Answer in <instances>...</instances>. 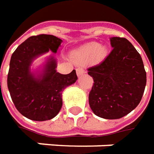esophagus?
I'll return each mask as SVG.
<instances>
[{
    "label": "esophagus",
    "instance_id": "34e87169",
    "mask_svg": "<svg viewBox=\"0 0 154 154\" xmlns=\"http://www.w3.org/2000/svg\"><path fill=\"white\" fill-rule=\"evenodd\" d=\"M76 73H77V75H78V76H81V75H84L85 72V70H84L82 68H78L76 69Z\"/></svg>",
    "mask_w": 154,
    "mask_h": 154
}]
</instances>
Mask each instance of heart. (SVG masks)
<instances>
[{
  "instance_id": "obj_1",
  "label": "heart",
  "mask_w": 154,
  "mask_h": 154,
  "mask_svg": "<svg viewBox=\"0 0 154 154\" xmlns=\"http://www.w3.org/2000/svg\"><path fill=\"white\" fill-rule=\"evenodd\" d=\"M106 52V49L104 47H101L100 44L97 42H92L87 44L79 51L75 52V56L79 60L90 59L94 56L97 59H101L105 56Z\"/></svg>"
}]
</instances>
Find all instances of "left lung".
<instances>
[{
	"mask_svg": "<svg viewBox=\"0 0 154 154\" xmlns=\"http://www.w3.org/2000/svg\"><path fill=\"white\" fill-rule=\"evenodd\" d=\"M110 43L113 50L109 55L88 69L94 79L89 103L97 116L117 119L140 103L147 77L141 55L127 39L112 37Z\"/></svg>",
	"mask_w": 154,
	"mask_h": 154,
	"instance_id": "1",
	"label": "left lung"
}]
</instances>
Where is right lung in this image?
<instances>
[{
	"label": "right lung",
	"instance_id": "1",
	"mask_svg": "<svg viewBox=\"0 0 154 154\" xmlns=\"http://www.w3.org/2000/svg\"><path fill=\"white\" fill-rule=\"evenodd\" d=\"M63 40L52 35H33L16 48L11 58L7 86L16 109L35 121L55 117L62 107V91L77 80L75 69L68 75L56 72V61L51 57L43 74L35 78L30 71L35 58L49 51L56 53Z\"/></svg>",
	"mask_w": 154,
	"mask_h": 154
}]
</instances>
